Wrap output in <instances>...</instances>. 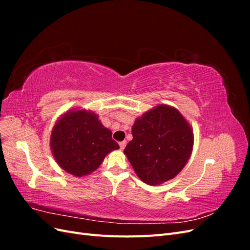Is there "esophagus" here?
<instances>
[{
    "mask_svg": "<svg viewBox=\"0 0 250 250\" xmlns=\"http://www.w3.org/2000/svg\"><path fill=\"white\" fill-rule=\"evenodd\" d=\"M120 149L121 150H124V148H125V146H126V141H123V142H120Z\"/></svg>",
    "mask_w": 250,
    "mask_h": 250,
    "instance_id": "esophagus-1",
    "label": "esophagus"
}]
</instances>
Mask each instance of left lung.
I'll list each match as a JSON object with an SVG mask.
<instances>
[{
  "label": "left lung",
  "instance_id": "left-lung-1",
  "mask_svg": "<svg viewBox=\"0 0 250 250\" xmlns=\"http://www.w3.org/2000/svg\"><path fill=\"white\" fill-rule=\"evenodd\" d=\"M124 153L144 183L162 185L175 177L191 156L194 135L178 109L161 104L137 118Z\"/></svg>",
  "mask_w": 250,
  "mask_h": 250
}]
</instances>
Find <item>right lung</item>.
<instances>
[{"mask_svg": "<svg viewBox=\"0 0 250 250\" xmlns=\"http://www.w3.org/2000/svg\"><path fill=\"white\" fill-rule=\"evenodd\" d=\"M111 134L94 111L70 109L53 127L50 146L60 168L82 177L99 168L105 156L120 148Z\"/></svg>", "mask_w": 250, "mask_h": 250, "instance_id": "1", "label": "right lung"}]
</instances>
